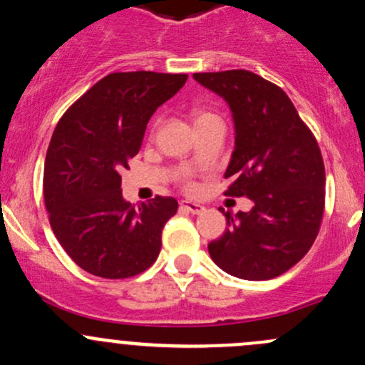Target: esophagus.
Returning <instances> with one entry per match:
<instances>
[{
	"mask_svg": "<svg viewBox=\"0 0 365 365\" xmlns=\"http://www.w3.org/2000/svg\"><path fill=\"white\" fill-rule=\"evenodd\" d=\"M182 206L187 210V212L194 213V215H200V213L205 212V206L196 203V201H182Z\"/></svg>",
	"mask_w": 365,
	"mask_h": 365,
	"instance_id": "obj_1",
	"label": "esophagus"
}]
</instances>
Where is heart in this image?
I'll return each mask as SVG.
<instances>
[{
	"label": "heart",
	"mask_w": 365,
	"mask_h": 365,
	"mask_svg": "<svg viewBox=\"0 0 365 365\" xmlns=\"http://www.w3.org/2000/svg\"><path fill=\"white\" fill-rule=\"evenodd\" d=\"M210 116H213V114H210V113H200V114H196V121L205 120V118H210Z\"/></svg>",
	"instance_id": "obj_1"
}]
</instances>
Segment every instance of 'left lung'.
Wrapping results in <instances>:
<instances>
[{
  "label": "left lung",
  "mask_w": 365,
  "mask_h": 365,
  "mask_svg": "<svg viewBox=\"0 0 365 365\" xmlns=\"http://www.w3.org/2000/svg\"><path fill=\"white\" fill-rule=\"evenodd\" d=\"M230 106L235 150L227 196L252 201L224 213L227 230L210 242L213 263L245 281L279 277L307 254L325 208V165L314 135L288 95L249 70L194 73Z\"/></svg>",
  "instance_id": "obj_1"
}]
</instances>
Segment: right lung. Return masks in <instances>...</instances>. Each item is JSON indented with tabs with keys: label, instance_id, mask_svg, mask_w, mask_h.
<instances>
[{
	"label": "right lung",
	"instance_id": "add662e5",
	"mask_svg": "<svg viewBox=\"0 0 365 365\" xmlns=\"http://www.w3.org/2000/svg\"><path fill=\"white\" fill-rule=\"evenodd\" d=\"M185 73L114 72L90 88L58 121L43 168L49 222L83 270L125 279L155 263L175 197L132 205L121 175L138 155L152 114L185 84Z\"/></svg>",
	"mask_w": 365,
	"mask_h": 365
}]
</instances>
